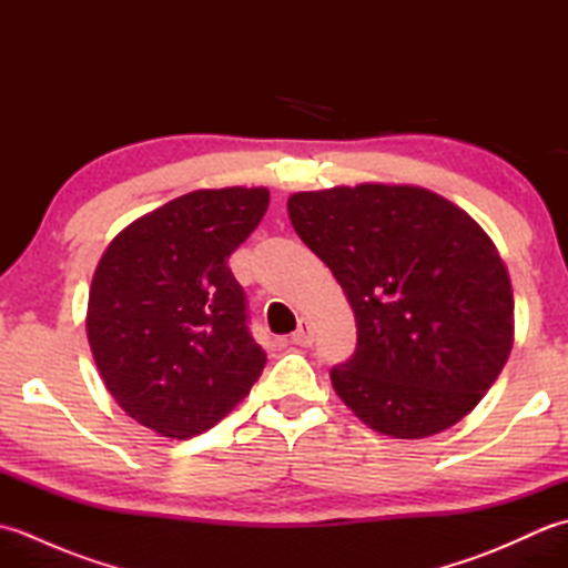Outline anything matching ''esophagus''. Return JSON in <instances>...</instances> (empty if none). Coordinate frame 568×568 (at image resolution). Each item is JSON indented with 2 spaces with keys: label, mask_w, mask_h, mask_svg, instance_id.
I'll list each match as a JSON object with an SVG mask.
<instances>
[{
  "label": "esophagus",
  "mask_w": 568,
  "mask_h": 568,
  "mask_svg": "<svg viewBox=\"0 0 568 568\" xmlns=\"http://www.w3.org/2000/svg\"><path fill=\"white\" fill-rule=\"evenodd\" d=\"M291 342L297 346H310L312 342H315V334H312V327L307 320L297 322V329L291 334Z\"/></svg>",
  "instance_id": "esophagus-1"
}]
</instances>
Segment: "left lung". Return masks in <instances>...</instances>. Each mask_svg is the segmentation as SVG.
Here are the masks:
<instances>
[{
	"mask_svg": "<svg viewBox=\"0 0 568 568\" xmlns=\"http://www.w3.org/2000/svg\"><path fill=\"white\" fill-rule=\"evenodd\" d=\"M287 214L356 317V352L329 378L373 432L425 439L474 409L515 342L510 275L493 239L417 185L295 192Z\"/></svg>",
	"mask_w": 568,
	"mask_h": 568,
	"instance_id": "1",
	"label": "left lung"
}]
</instances>
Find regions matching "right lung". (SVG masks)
Masks as SVG:
<instances>
[{
  "label": "right lung",
  "mask_w": 568,
  "mask_h": 568,
  "mask_svg": "<svg viewBox=\"0 0 568 568\" xmlns=\"http://www.w3.org/2000/svg\"><path fill=\"white\" fill-rule=\"evenodd\" d=\"M268 200L265 187L187 192L124 226L94 268V364L119 407L159 437L212 429L261 376L265 354L226 261Z\"/></svg>",
  "instance_id": "1"
}]
</instances>
